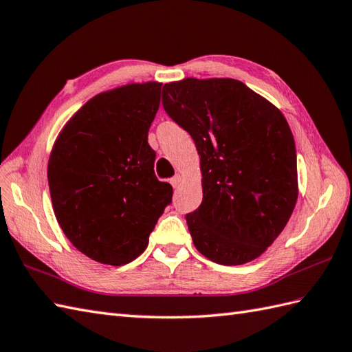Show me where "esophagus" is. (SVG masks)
Returning a JSON list of instances; mask_svg holds the SVG:
<instances>
[{
    "instance_id": "34e87169",
    "label": "esophagus",
    "mask_w": 352,
    "mask_h": 352,
    "mask_svg": "<svg viewBox=\"0 0 352 352\" xmlns=\"http://www.w3.org/2000/svg\"><path fill=\"white\" fill-rule=\"evenodd\" d=\"M170 184H173V187H178V184L182 183V175L179 174H175L173 178H170Z\"/></svg>"
}]
</instances>
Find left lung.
Here are the masks:
<instances>
[{
    "label": "left lung",
    "instance_id": "1",
    "mask_svg": "<svg viewBox=\"0 0 352 352\" xmlns=\"http://www.w3.org/2000/svg\"><path fill=\"white\" fill-rule=\"evenodd\" d=\"M162 102L199 154L202 202L186 216L195 248L220 265L256 259L287 226L298 198L287 118L231 78L165 84Z\"/></svg>",
    "mask_w": 352,
    "mask_h": 352
}]
</instances>
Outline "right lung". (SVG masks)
Masks as SVG:
<instances>
[{"label": "right lung", "mask_w": 352, "mask_h": 352, "mask_svg": "<svg viewBox=\"0 0 352 352\" xmlns=\"http://www.w3.org/2000/svg\"><path fill=\"white\" fill-rule=\"evenodd\" d=\"M160 89L127 84L94 96L65 122L49 156L55 217L73 246L100 264L141 255L173 199L170 184L154 175L148 145Z\"/></svg>", "instance_id": "right-lung-1"}]
</instances>
